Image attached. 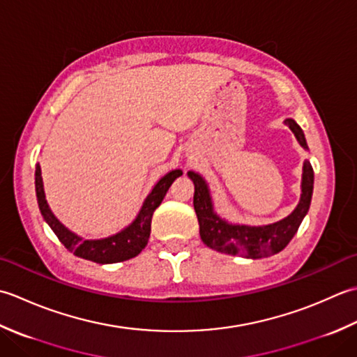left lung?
<instances>
[{"instance_id":"left-lung-1","label":"left lung","mask_w":357,"mask_h":357,"mask_svg":"<svg viewBox=\"0 0 357 357\" xmlns=\"http://www.w3.org/2000/svg\"><path fill=\"white\" fill-rule=\"evenodd\" d=\"M287 125L293 130L302 146L307 149L303 130L294 120L288 119ZM188 176L194 181V209L197 214L200 225V237L203 243L215 251L232 256H245L250 259L268 257L280 252L289 243V240L299 229L303 217L307 215L312 195V183H314V172L312 166L305 160L303 177H302V197L293 214L278 223L266 225V227H246V225H229L219 219L213 211L208 186L199 174L192 171Z\"/></svg>"}]
</instances>
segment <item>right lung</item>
Returning a JSON list of instances; mask_svg holds the SVG:
<instances>
[{
  "mask_svg": "<svg viewBox=\"0 0 357 357\" xmlns=\"http://www.w3.org/2000/svg\"><path fill=\"white\" fill-rule=\"evenodd\" d=\"M180 169L171 171L165 177L158 180V183L152 189L151 194L143 203V208L138 213L137 219L129 225L126 229H123L119 234L112 237L101 238V240H83L78 236L72 234L63 225L55 219L52 211L49 209L47 202L45 197V189H43L41 169L40 165H36L35 169V189L36 199H38V206L43 217L58 240L64 245V248L74 252L77 257L96 261V264H117L128 259H132L142 252L144 246L148 245L151 234V220L154 211L160 206V203L165 199L172 181L181 176Z\"/></svg>",
  "mask_w": 357,
  "mask_h": 357,
  "instance_id": "1",
  "label": "right lung"
}]
</instances>
